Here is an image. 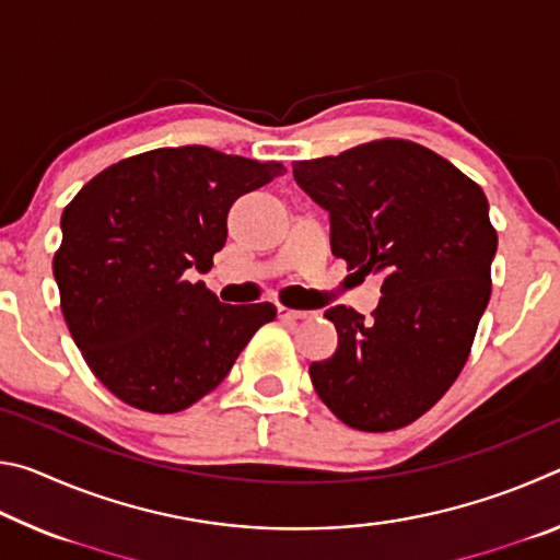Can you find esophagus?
<instances>
[{"label":"esophagus","mask_w":560,"mask_h":560,"mask_svg":"<svg viewBox=\"0 0 560 560\" xmlns=\"http://www.w3.org/2000/svg\"><path fill=\"white\" fill-rule=\"evenodd\" d=\"M316 311H299V308H287L279 306V318L283 320H301V318H314Z\"/></svg>","instance_id":"obj_1"}]
</instances>
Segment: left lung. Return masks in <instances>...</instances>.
Here are the masks:
<instances>
[{
	"label": "left lung",
	"mask_w": 560,
	"mask_h": 560,
	"mask_svg": "<svg viewBox=\"0 0 560 560\" xmlns=\"http://www.w3.org/2000/svg\"><path fill=\"white\" fill-rule=\"evenodd\" d=\"M293 177L328 212L336 257L383 277L371 320L326 311L338 348L308 368L311 383L348 428H405L457 381L489 303L497 232L487 197L410 140L301 160Z\"/></svg>",
	"instance_id": "8db88e82"
}]
</instances>
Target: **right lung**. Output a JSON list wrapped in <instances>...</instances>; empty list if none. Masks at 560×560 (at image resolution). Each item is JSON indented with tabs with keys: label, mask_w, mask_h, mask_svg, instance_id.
<instances>
[{
	"label": "right lung",
	"mask_w": 560,
	"mask_h": 560,
	"mask_svg": "<svg viewBox=\"0 0 560 560\" xmlns=\"http://www.w3.org/2000/svg\"><path fill=\"white\" fill-rule=\"evenodd\" d=\"M283 173L207 145L158 148L106 167L66 207L54 257L66 326L122 402L185 410L277 318L271 303H222L187 273L212 269L232 205Z\"/></svg>",
	"instance_id": "right-lung-1"
}]
</instances>
